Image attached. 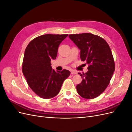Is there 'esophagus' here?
I'll use <instances>...</instances> for the list:
<instances>
[{"mask_svg":"<svg viewBox=\"0 0 132 132\" xmlns=\"http://www.w3.org/2000/svg\"><path fill=\"white\" fill-rule=\"evenodd\" d=\"M71 74H77V72H76V71H75L74 70H71Z\"/></svg>","mask_w":132,"mask_h":132,"instance_id":"esophagus-1","label":"esophagus"}]
</instances>
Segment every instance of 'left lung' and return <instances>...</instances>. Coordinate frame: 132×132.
Instances as JSON below:
<instances>
[{"instance_id":"obj_1","label":"left lung","mask_w":132,"mask_h":132,"mask_svg":"<svg viewBox=\"0 0 132 132\" xmlns=\"http://www.w3.org/2000/svg\"><path fill=\"white\" fill-rule=\"evenodd\" d=\"M69 37L80 50V57L89 65L80 74L82 80L77 86L79 95L86 99L98 97L109 85L115 69L109 44L102 37L90 33L71 34Z\"/></svg>"}]
</instances>
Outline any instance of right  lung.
Segmentation results:
<instances>
[{"label":"right lung","mask_w":132,"mask_h":132,"mask_svg":"<svg viewBox=\"0 0 132 132\" xmlns=\"http://www.w3.org/2000/svg\"><path fill=\"white\" fill-rule=\"evenodd\" d=\"M68 34H46L32 39L26 48L22 70L28 85L42 98L49 99L57 95L63 81L70 72L52 69L51 59L57 57L58 47Z\"/></svg>","instance_id":"right-lung-1"}]
</instances>
